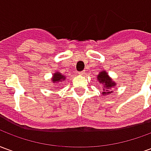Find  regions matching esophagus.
<instances>
[{
	"mask_svg": "<svg viewBox=\"0 0 151 151\" xmlns=\"http://www.w3.org/2000/svg\"><path fill=\"white\" fill-rule=\"evenodd\" d=\"M84 73H85L84 71H80V72H78L79 75H84Z\"/></svg>",
	"mask_w": 151,
	"mask_h": 151,
	"instance_id": "34e87169",
	"label": "esophagus"
}]
</instances>
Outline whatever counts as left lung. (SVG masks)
I'll return each mask as SVG.
<instances>
[{
  "label": "left lung",
  "mask_w": 151,
  "mask_h": 151,
  "mask_svg": "<svg viewBox=\"0 0 151 151\" xmlns=\"http://www.w3.org/2000/svg\"><path fill=\"white\" fill-rule=\"evenodd\" d=\"M98 80L99 81V82L104 84V86H103V91H104L103 94L104 95H108L109 93H111V91H109V90L116 85L115 82H112V80L108 77V73L105 71H103L99 74Z\"/></svg>",
  "instance_id": "8db88e82"
}]
</instances>
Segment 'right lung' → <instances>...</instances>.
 Here are the masks:
<instances>
[{"label":"right lung","instance_id":"obj_1","mask_svg":"<svg viewBox=\"0 0 151 151\" xmlns=\"http://www.w3.org/2000/svg\"><path fill=\"white\" fill-rule=\"evenodd\" d=\"M65 76H63L62 74H60L59 73H56L54 75H53V78H52V81L53 82H60V81H64L65 80Z\"/></svg>","mask_w":151,"mask_h":151}]
</instances>
